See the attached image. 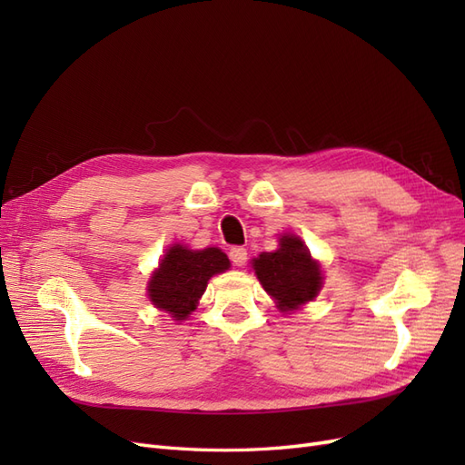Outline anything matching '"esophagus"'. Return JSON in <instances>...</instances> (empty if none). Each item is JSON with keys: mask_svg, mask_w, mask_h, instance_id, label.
Here are the masks:
<instances>
[{"mask_svg": "<svg viewBox=\"0 0 465 465\" xmlns=\"http://www.w3.org/2000/svg\"><path fill=\"white\" fill-rule=\"evenodd\" d=\"M229 256H231V262H232L234 265H238V267H242V265L246 263V260H248L246 248H242V246H234V248H231Z\"/></svg>", "mask_w": 465, "mask_h": 465, "instance_id": "34e87169", "label": "esophagus"}]
</instances>
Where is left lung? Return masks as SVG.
<instances>
[{
	"label": "left lung",
	"mask_w": 465,
	"mask_h": 465,
	"mask_svg": "<svg viewBox=\"0 0 465 465\" xmlns=\"http://www.w3.org/2000/svg\"><path fill=\"white\" fill-rule=\"evenodd\" d=\"M254 273L281 312L297 311L318 297L323 285L320 263L297 234H281L279 248L252 260Z\"/></svg>",
	"instance_id": "8db88e82"
}]
</instances>
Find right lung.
I'll list each match as a JSON object with an SVG mask.
<instances>
[{
  "label": "right lung",
  "mask_w": 465,
  "mask_h": 465,
  "mask_svg": "<svg viewBox=\"0 0 465 465\" xmlns=\"http://www.w3.org/2000/svg\"><path fill=\"white\" fill-rule=\"evenodd\" d=\"M229 267L227 254L219 248L190 250L188 246L173 244L151 275L147 285L149 301L154 308L171 314L174 322L186 320L198 306L207 281L227 272Z\"/></svg>",
  "instance_id": "right-lung-1"
}]
</instances>
